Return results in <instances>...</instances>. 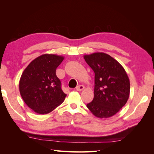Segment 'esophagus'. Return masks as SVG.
Returning <instances> with one entry per match:
<instances>
[{"label":"esophagus","mask_w":154,"mask_h":154,"mask_svg":"<svg viewBox=\"0 0 154 154\" xmlns=\"http://www.w3.org/2000/svg\"><path fill=\"white\" fill-rule=\"evenodd\" d=\"M84 88H85V87L83 86V85H78V86H77L76 87V89L78 91H81L84 89Z\"/></svg>","instance_id":"esophagus-1"}]
</instances>
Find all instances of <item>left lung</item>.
<instances>
[{
    "label": "left lung",
    "mask_w": 154,
    "mask_h": 154,
    "mask_svg": "<svg viewBox=\"0 0 154 154\" xmlns=\"http://www.w3.org/2000/svg\"><path fill=\"white\" fill-rule=\"evenodd\" d=\"M94 71V94L87 108L96 117H112L126 104L130 94V80L117 60L104 53L84 55Z\"/></svg>",
    "instance_id": "left-lung-1"
}]
</instances>
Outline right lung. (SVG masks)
Masks as SVG:
<instances>
[{
  "mask_svg": "<svg viewBox=\"0 0 154 154\" xmlns=\"http://www.w3.org/2000/svg\"><path fill=\"white\" fill-rule=\"evenodd\" d=\"M63 59L62 56L42 54L32 60L22 74L20 95L25 103L37 114L51 112L63 103L67 96L56 74Z\"/></svg>",
  "mask_w": 154,
  "mask_h": 154,
  "instance_id": "add662e5",
  "label": "right lung"
}]
</instances>
